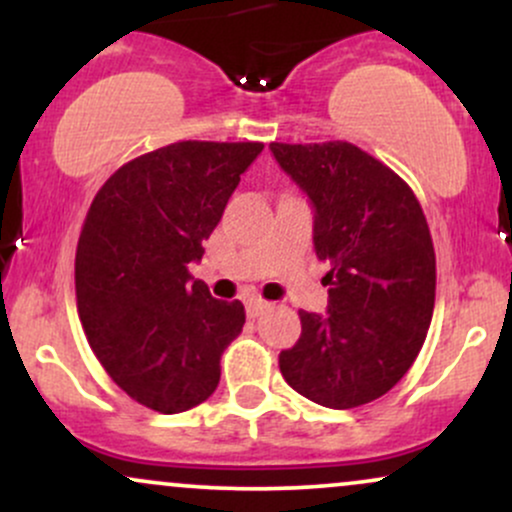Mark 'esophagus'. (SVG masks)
Instances as JSON below:
<instances>
[{"instance_id":"esophagus-1","label":"esophagus","mask_w":512,"mask_h":512,"mask_svg":"<svg viewBox=\"0 0 512 512\" xmlns=\"http://www.w3.org/2000/svg\"><path fill=\"white\" fill-rule=\"evenodd\" d=\"M267 308H269V303L262 301V298H250V301H248V315L250 317L262 315Z\"/></svg>"}]
</instances>
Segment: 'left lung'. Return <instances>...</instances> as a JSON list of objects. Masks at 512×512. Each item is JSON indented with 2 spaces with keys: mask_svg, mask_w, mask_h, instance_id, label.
I'll return each instance as SVG.
<instances>
[{
  "mask_svg": "<svg viewBox=\"0 0 512 512\" xmlns=\"http://www.w3.org/2000/svg\"><path fill=\"white\" fill-rule=\"evenodd\" d=\"M315 207V252L330 262L327 315H301L279 354L284 380L330 409L390 392L426 342L436 303V252L414 190L349 142L269 144Z\"/></svg>",
  "mask_w": 512,
  "mask_h": 512,
  "instance_id": "1",
  "label": "left lung"
}]
</instances>
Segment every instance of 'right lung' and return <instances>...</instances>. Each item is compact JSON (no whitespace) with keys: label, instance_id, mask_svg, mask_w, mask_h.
Listing matches in <instances>:
<instances>
[{"label":"right lung","instance_id":"1","mask_svg":"<svg viewBox=\"0 0 512 512\" xmlns=\"http://www.w3.org/2000/svg\"><path fill=\"white\" fill-rule=\"evenodd\" d=\"M262 142H175L132 158L96 192L74 260L76 308L105 373L134 402L178 414L211 397L245 325L187 264L221 221Z\"/></svg>","mask_w":512,"mask_h":512}]
</instances>
